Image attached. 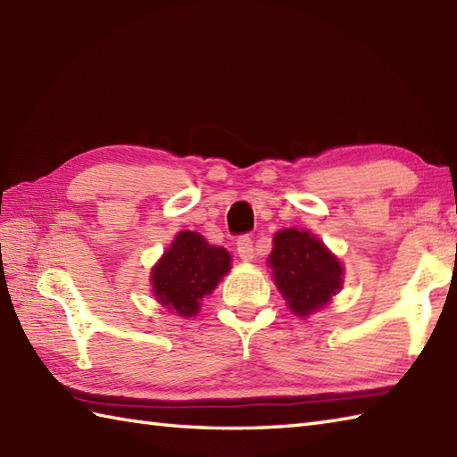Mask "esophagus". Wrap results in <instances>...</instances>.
<instances>
[{
    "mask_svg": "<svg viewBox=\"0 0 457 457\" xmlns=\"http://www.w3.org/2000/svg\"><path fill=\"white\" fill-rule=\"evenodd\" d=\"M237 255L244 261H251L255 255V247H253V239L249 236H241L237 239Z\"/></svg>",
    "mask_w": 457,
    "mask_h": 457,
    "instance_id": "1",
    "label": "esophagus"
}]
</instances>
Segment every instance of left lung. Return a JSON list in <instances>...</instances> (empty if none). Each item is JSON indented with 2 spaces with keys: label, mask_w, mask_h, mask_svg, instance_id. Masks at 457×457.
<instances>
[{
  "label": "left lung",
  "mask_w": 457,
  "mask_h": 457,
  "mask_svg": "<svg viewBox=\"0 0 457 457\" xmlns=\"http://www.w3.org/2000/svg\"><path fill=\"white\" fill-rule=\"evenodd\" d=\"M269 255L275 283L298 316L322 308L342 287L344 269L324 244L308 231L283 229Z\"/></svg>",
  "instance_id": "1"
}]
</instances>
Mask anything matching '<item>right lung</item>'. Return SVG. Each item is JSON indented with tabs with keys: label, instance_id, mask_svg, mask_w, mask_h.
Returning a JSON list of instances; mask_svg holds the SVG:
<instances>
[{
	"label": "right lung",
	"instance_id": "right-lung-1",
	"mask_svg": "<svg viewBox=\"0 0 457 457\" xmlns=\"http://www.w3.org/2000/svg\"><path fill=\"white\" fill-rule=\"evenodd\" d=\"M229 261L223 247L210 245L196 231H180L153 269V293L174 314L194 316L200 298L210 295L229 270Z\"/></svg>",
	"mask_w": 457,
	"mask_h": 457
}]
</instances>
